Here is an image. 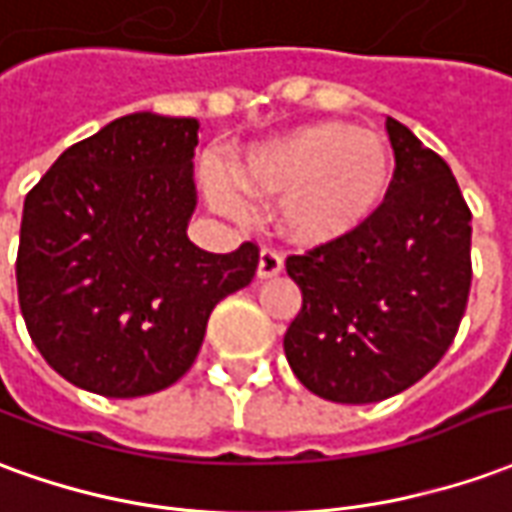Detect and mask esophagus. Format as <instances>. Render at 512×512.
Instances as JSON below:
<instances>
[{"instance_id": "1", "label": "esophagus", "mask_w": 512, "mask_h": 512, "mask_svg": "<svg viewBox=\"0 0 512 512\" xmlns=\"http://www.w3.org/2000/svg\"><path fill=\"white\" fill-rule=\"evenodd\" d=\"M282 271V255L274 249H260V260H257V277L268 280V277H277Z\"/></svg>"}]
</instances>
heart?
<instances>
[{
  "instance_id": "1",
  "label": "heart",
  "mask_w": 512,
  "mask_h": 512,
  "mask_svg": "<svg viewBox=\"0 0 512 512\" xmlns=\"http://www.w3.org/2000/svg\"><path fill=\"white\" fill-rule=\"evenodd\" d=\"M238 179L249 194H282V230L302 244H324L360 230L385 202L393 155L385 138L346 121H313L255 146ZM216 202L241 207L230 171L207 166Z\"/></svg>"
}]
</instances>
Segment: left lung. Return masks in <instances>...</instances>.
I'll return each instance as SVG.
<instances>
[{"label": "left lung", "instance_id": "1", "mask_svg": "<svg viewBox=\"0 0 512 512\" xmlns=\"http://www.w3.org/2000/svg\"><path fill=\"white\" fill-rule=\"evenodd\" d=\"M396 169L360 230L285 260L302 310L285 332L296 380L368 405L402 393L452 346L471 291V210L441 155L385 121Z\"/></svg>", "mask_w": 512, "mask_h": 512}]
</instances>
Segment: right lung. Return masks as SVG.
Listing matches in <instances>:
<instances>
[{"label": "right lung", "mask_w": 512, "mask_h": 512, "mask_svg": "<svg viewBox=\"0 0 512 512\" xmlns=\"http://www.w3.org/2000/svg\"><path fill=\"white\" fill-rule=\"evenodd\" d=\"M199 121L130 113L69 146L24 199L16 282L32 343L63 380L110 399L169 388L260 249L188 241Z\"/></svg>", "instance_id": "1"}]
</instances>
